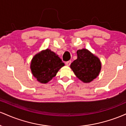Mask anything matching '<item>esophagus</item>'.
<instances>
[{"label":"esophagus","mask_w":126,"mask_h":126,"mask_svg":"<svg viewBox=\"0 0 126 126\" xmlns=\"http://www.w3.org/2000/svg\"><path fill=\"white\" fill-rule=\"evenodd\" d=\"M71 60H69V61H67V62H66V66H70V64H71Z\"/></svg>","instance_id":"1"}]
</instances>
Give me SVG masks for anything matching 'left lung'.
Listing matches in <instances>:
<instances>
[{
	"instance_id": "left-lung-1",
	"label": "left lung",
	"mask_w": 126,
	"mask_h": 126,
	"mask_svg": "<svg viewBox=\"0 0 126 126\" xmlns=\"http://www.w3.org/2000/svg\"><path fill=\"white\" fill-rule=\"evenodd\" d=\"M77 56L70 68L78 79L84 83H89L99 75L101 69L100 60L85 48L78 50Z\"/></svg>"
}]
</instances>
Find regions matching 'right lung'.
Segmentation results:
<instances>
[{
    "mask_svg": "<svg viewBox=\"0 0 126 126\" xmlns=\"http://www.w3.org/2000/svg\"><path fill=\"white\" fill-rule=\"evenodd\" d=\"M64 66L58 55L47 48L34 56L30 68L33 76L38 82L46 83L56 76L60 68Z\"/></svg>",
    "mask_w": 126,
    "mask_h": 126,
    "instance_id": "1",
    "label": "right lung"
}]
</instances>
